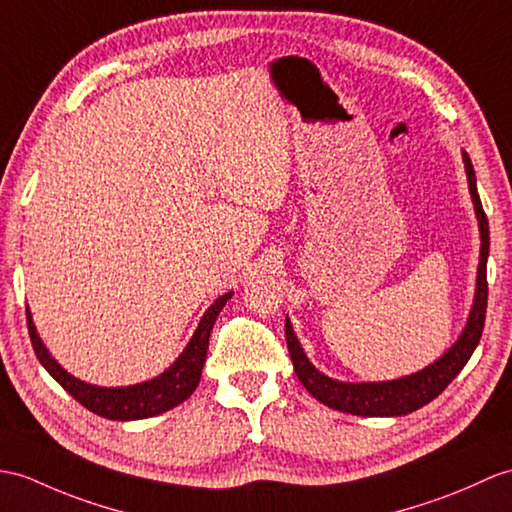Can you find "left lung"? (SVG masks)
<instances>
[{
    "mask_svg": "<svg viewBox=\"0 0 512 512\" xmlns=\"http://www.w3.org/2000/svg\"><path fill=\"white\" fill-rule=\"evenodd\" d=\"M462 163H465V174L469 183V194L478 218L480 229V264L478 277H475V294L473 305L469 310L467 325L462 329L458 340L441 355V358L427 364L421 371L388 379V382H340V379L320 373L318 368L307 358L299 338H296L290 318L285 316V340H288V351L292 358V366L296 377L301 379L305 390L310 392L325 406L355 414V417H403L414 410L423 408L425 403L436 399L447 388L465 364L469 362L471 353L475 351L484 329L486 316V299H489V285H486V259H489V220L484 216L482 202L478 196V185H475V172L469 154L462 150Z\"/></svg>",
    "mask_w": 512,
    "mask_h": 512,
    "instance_id": "obj_1",
    "label": "left lung"
}]
</instances>
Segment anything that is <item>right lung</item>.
<instances>
[{"label":"right lung","mask_w":512,"mask_h":512,"mask_svg":"<svg viewBox=\"0 0 512 512\" xmlns=\"http://www.w3.org/2000/svg\"><path fill=\"white\" fill-rule=\"evenodd\" d=\"M231 296L233 292L222 294L207 307V312L202 314L194 336L189 338L183 353L178 355L161 375L148 379V382L130 386H95L67 373L43 344L37 327H34L30 307H26L28 331L34 353H37V358L45 371L50 373L78 403H82V406L91 410L93 414H100L104 419L139 421L157 417V414L176 408L178 403L189 399V395L196 390L202 375V366H205L213 323H216L218 314L222 312V307L227 305Z\"/></svg>","instance_id":"obj_1"}]
</instances>
